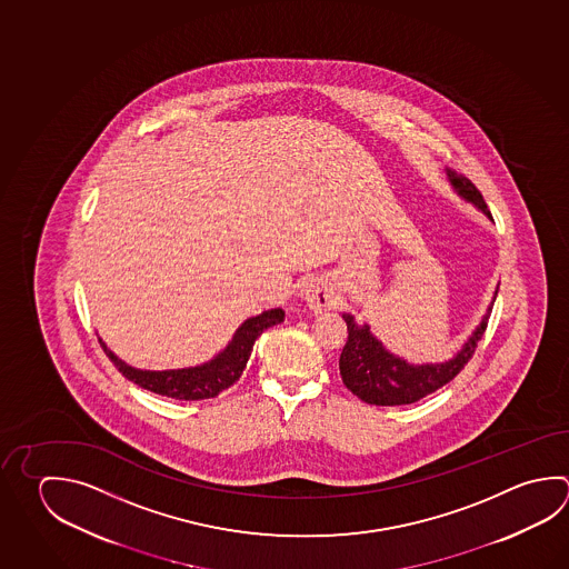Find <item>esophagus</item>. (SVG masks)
<instances>
[{"label": "esophagus", "mask_w": 569, "mask_h": 569, "mask_svg": "<svg viewBox=\"0 0 569 569\" xmlns=\"http://www.w3.org/2000/svg\"><path fill=\"white\" fill-rule=\"evenodd\" d=\"M302 299L307 300V305L312 310H327L335 305L332 290L321 279H310L305 282Z\"/></svg>", "instance_id": "34e87169"}]
</instances>
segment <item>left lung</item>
<instances>
[{"mask_svg":"<svg viewBox=\"0 0 569 569\" xmlns=\"http://www.w3.org/2000/svg\"><path fill=\"white\" fill-rule=\"evenodd\" d=\"M449 178L461 197L471 200L477 208H481L487 217L491 212L486 200L476 184L463 174H455L449 170ZM491 309H487L481 325L477 327L473 337L466 342V347L457 352L451 361L441 365H409V362L385 351L381 342L377 341L369 331V325H357L351 315H342L347 322V342L342 347L339 369L342 382L352 395L369 405H409L435 393L443 385L453 381L459 372L466 369L467 362L473 357L477 342L481 341L487 329V321Z\"/></svg>","mask_w":569,"mask_h":569,"instance_id":"obj_1","label":"left lung"}]
</instances>
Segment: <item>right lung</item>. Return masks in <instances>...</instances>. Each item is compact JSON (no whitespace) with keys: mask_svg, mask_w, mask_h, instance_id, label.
<instances>
[{"mask_svg":"<svg viewBox=\"0 0 569 569\" xmlns=\"http://www.w3.org/2000/svg\"><path fill=\"white\" fill-rule=\"evenodd\" d=\"M282 319H284V310H264L259 317H252L242 322L240 329L234 332L232 341L228 342L227 349L217 355L212 361L204 362L200 367L178 369V371H140L120 361L102 341L100 347L128 381H134L146 391L172 397L178 401H200V399L217 397L230 385H234L247 367L248 357L257 339L269 327L282 322Z\"/></svg>","mask_w":569,"mask_h":569,"instance_id":"add662e5","label":"right lung"}]
</instances>
